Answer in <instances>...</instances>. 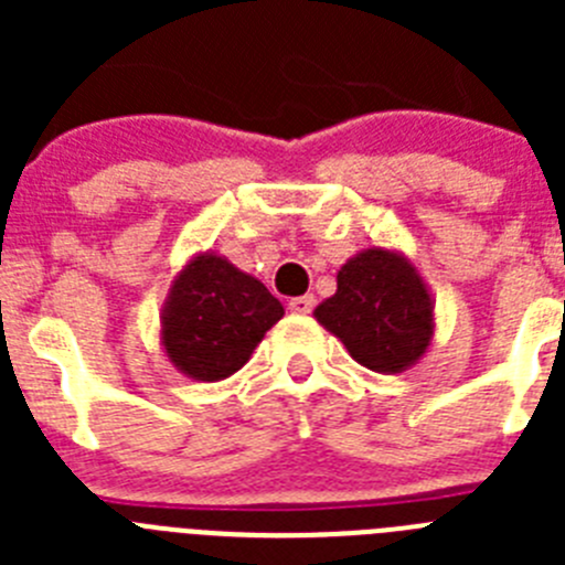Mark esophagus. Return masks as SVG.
I'll return each mask as SVG.
<instances>
[{
  "mask_svg": "<svg viewBox=\"0 0 565 565\" xmlns=\"http://www.w3.org/2000/svg\"><path fill=\"white\" fill-rule=\"evenodd\" d=\"M313 306H317L313 294H302V297H294L291 302H288V308H291L294 313H311Z\"/></svg>",
  "mask_w": 565,
  "mask_h": 565,
  "instance_id": "obj_1",
  "label": "esophagus"
}]
</instances>
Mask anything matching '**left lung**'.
<instances>
[{
  "label": "left lung",
  "mask_w": 565,
  "mask_h": 565,
  "mask_svg": "<svg viewBox=\"0 0 565 565\" xmlns=\"http://www.w3.org/2000/svg\"><path fill=\"white\" fill-rule=\"evenodd\" d=\"M317 322L367 371H411L436 333V299L411 257L371 246L337 274V294L319 302Z\"/></svg>",
  "instance_id": "left-lung-1"
}]
</instances>
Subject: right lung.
I'll return each instance as SVG.
<instances>
[{
    "instance_id": "right-lung-1",
    "label": "right lung",
    "mask_w": 565,
    "mask_h": 565,
    "mask_svg": "<svg viewBox=\"0 0 565 565\" xmlns=\"http://www.w3.org/2000/svg\"><path fill=\"white\" fill-rule=\"evenodd\" d=\"M286 308L257 277L214 252H198L174 274L161 308L169 362L194 382H221L252 359Z\"/></svg>"
}]
</instances>
